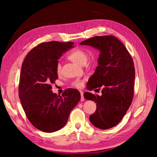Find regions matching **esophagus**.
I'll list each match as a JSON object with an SVG mask.
<instances>
[{
	"instance_id": "esophagus-1",
	"label": "esophagus",
	"mask_w": 157,
	"mask_h": 157,
	"mask_svg": "<svg viewBox=\"0 0 157 157\" xmlns=\"http://www.w3.org/2000/svg\"><path fill=\"white\" fill-rule=\"evenodd\" d=\"M80 95H81V99H80V100H81L82 101H83L84 100V92L82 91H80Z\"/></svg>"
}]
</instances>
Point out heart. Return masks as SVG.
<instances>
[{
    "instance_id": "1",
    "label": "heart",
    "mask_w": 157,
    "mask_h": 157,
    "mask_svg": "<svg viewBox=\"0 0 157 157\" xmlns=\"http://www.w3.org/2000/svg\"><path fill=\"white\" fill-rule=\"evenodd\" d=\"M68 58L73 61L74 62L77 63L79 65H84L88 59V53L86 50H84L81 48H77L75 49L73 51H71L69 56ZM56 73L58 75L61 73V64L60 62H58L56 65ZM72 85L77 88H81L84 85V81L81 80H77L72 83Z\"/></svg>"
}]
</instances>
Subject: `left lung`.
<instances>
[{"instance_id":"obj_1","label":"left lung","mask_w":157,"mask_h":157,"mask_svg":"<svg viewBox=\"0 0 157 157\" xmlns=\"http://www.w3.org/2000/svg\"><path fill=\"white\" fill-rule=\"evenodd\" d=\"M100 51L98 66L90 78L89 90L101 88V96L85 92L84 97L96 103V111L90 116L92 124L106 130L118 124L132 102L135 68L124 45L112 35L97 36L80 42ZM98 88V89L96 88Z\"/></svg>"}]
</instances>
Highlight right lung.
<instances>
[{"label": "right lung", "instance_id": "obj_1", "mask_svg": "<svg viewBox=\"0 0 157 157\" xmlns=\"http://www.w3.org/2000/svg\"><path fill=\"white\" fill-rule=\"evenodd\" d=\"M72 42H42L26 56L21 65L19 97L28 120L38 130L54 132L67 123L72 109L80 99L77 90L68 88L61 96L52 91L58 78L56 65Z\"/></svg>", "mask_w": 157, "mask_h": 157}]
</instances>
